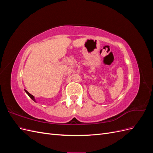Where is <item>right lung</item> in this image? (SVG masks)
Masks as SVG:
<instances>
[{"instance_id":"add662e5","label":"right lung","mask_w":153,"mask_h":153,"mask_svg":"<svg viewBox=\"0 0 153 153\" xmlns=\"http://www.w3.org/2000/svg\"><path fill=\"white\" fill-rule=\"evenodd\" d=\"M25 92H26V93L29 95V96L30 97V98H31L32 100H33V101H36V100H35V99H34V97L33 96H32V94H30L29 93V92L28 91H26V90H25Z\"/></svg>"}]
</instances>
